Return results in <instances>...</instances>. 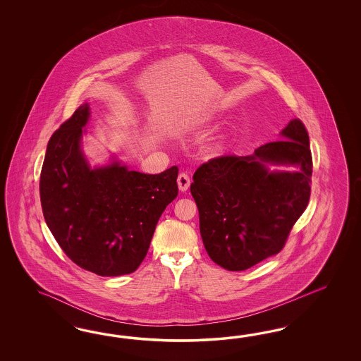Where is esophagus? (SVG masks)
<instances>
[{
  "label": "esophagus",
  "instance_id": "esophagus-1",
  "mask_svg": "<svg viewBox=\"0 0 361 361\" xmlns=\"http://www.w3.org/2000/svg\"><path fill=\"white\" fill-rule=\"evenodd\" d=\"M177 184H178V189L181 192H185V190H188L189 185H190V177L184 173V172L180 173L178 177H177Z\"/></svg>",
  "mask_w": 361,
  "mask_h": 361
}]
</instances>
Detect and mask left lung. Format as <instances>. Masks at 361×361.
<instances>
[{"instance_id":"1","label":"left lung","mask_w":361,"mask_h":361,"mask_svg":"<svg viewBox=\"0 0 361 361\" xmlns=\"http://www.w3.org/2000/svg\"><path fill=\"white\" fill-rule=\"evenodd\" d=\"M252 154H224L198 166L190 193L200 231L213 262L247 270L281 252L311 195L312 156L306 127L294 119ZM298 164L296 173H270L266 164Z\"/></svg>"}]
</instances>
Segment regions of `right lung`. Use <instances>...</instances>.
Here are the masks:
<instances>
[{
  "label": "right lung",
  "instance_id": "1",
  "mask_svg": "<svg viewBox=\"0 0 361 361\" xmlns=\"http://www.w3.org/2000/svg\"><path fill=\"white\" fill-rule=\"evenodd\" d=\"M85 103L51 135L39 178L44 221L66 255L100 276L131 274L149 249L156 224L178 193V168L159 175L118 161L90 169L80 137Z\"/></svg>",
  "mask_w": 361,
  "mask_h": 361
}]
</instances>
